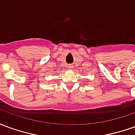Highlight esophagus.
<instances>
[{
  "label": "esophagus",
  "instance_id": "34e87169",
  "mask_svg": "<svg viewBox=\"0 0 135 135\" xmlns=\"http://www.w3.org/2000/svg\"><path fill=\"white\" fill-rule=\"evenodd\" d=\"M68 68L69 69H72V68H74V66L72 64H69V65H68Z\"/></svg>",
  "mask_w": 135,
  "mask_h": 135
}]
</instances>
